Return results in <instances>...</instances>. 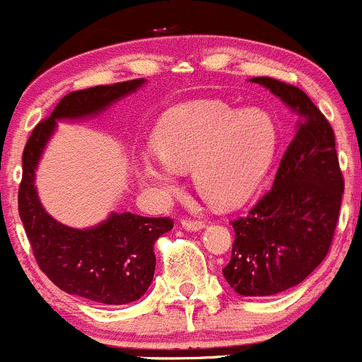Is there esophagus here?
<instances>
[{"instance_id":"1","label":"esophagus","mask_w":362,"mask_h":362,"mask_svg":"<svg viewBox=\"0 0 362 362\" xmlns=\"http://www.w3.org/2000/svg\"><path fill=\"white\" fill-rule=\"evenodd\" d=\"M181 226H183L187 230H201L202 227H204V223L199 222V220L183 218V220H181Z\"/></svg>"}]
</instances>
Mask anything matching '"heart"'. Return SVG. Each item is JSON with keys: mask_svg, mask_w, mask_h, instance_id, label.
Segmentation results:
<instances>
[{"mask_svg": "<svg viewBox=\"0 0 362 362\" xmlns=\"http://www.w3.org/2000/svg\"><path fill=\"white\" fill-rule=\"evenodd\" d=\"M277 120L267 108L194 101L170 110L154 132L158 153H144L136 170L158 197L177 194L179 170H194L202 199L216 208L245 202L264 179L279 147Z\"/></svg>", "mask_w": 362, "mask_h": 362, "instance_id": "b5f03b06", "label": "heart"}]
</instances>
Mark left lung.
Segmentation results:
<instances>
[{
  "label": "left lung",
  "mask_w": 362,
  "mask_h": 362,
  "mask_svg": "<svg viewBox=\"0 0 362 362\" xmlns=\"http://www.w3.org/2000/svg\"><path fill=\"white\" fill-rule=\"evenodd\" d=\"M298 115L270 190L233 220V254L222 274L243 297H272L297 286L325 259L338 226L343 181L329 120L304 90L252 78Z\"/></svg>",
  "instance_id": "1"
}]
</instances>
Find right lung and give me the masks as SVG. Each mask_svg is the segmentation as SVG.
Here are the masks:
<instances>
[{"label": "right lung", "mask_w": 362, "mask_h": 362, "mask_svg": "<svg viewBox=\"0 0 362 362\" xmlns=\"http://www.w3.org/2000/svg\"><path fill=\"white\" fill-rule=\"evenodd\" d=\"M144 83L146 80L139 78L71 92L46 120L37 124L23 153V181L17 202L37 264L65 293L103 305L129 304L146 293L156 267L154 242L174 227V220L124 211L112 213L105 222L88 229L64 226L40 204L35 170L57 120L99 115Z\"/></svg>", "instance_id": "1"}]
</instances>
